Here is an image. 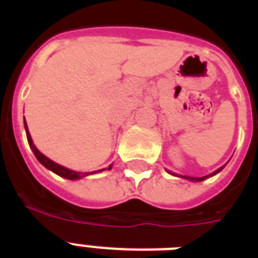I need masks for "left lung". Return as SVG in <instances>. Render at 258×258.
I'll return each instance as SVG.
<instances>
[{
	"mask_svg": "<svg viewBox=\"0 0 258 258\" xmlns=\"http://www.w3.org/2000/svg\"><path fill=\"white\" fill-rule=\"evenodd\" d=\"M221 170H222V167H221V169H218V170H217V171H214V172H213V174H210V175H208V176H212V175H214V174H217V172H220ZM205 178H206V176H204V178H188V179H191V180H204Z\"/></svg>",
	"mask_w": 258,
	"mask_h": 258,
	"instance_id": "1",
	"label": "left lung"
}]
</instances>
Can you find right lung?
I'll return each instance as SVG.
<instances>
[{
	"label": "right lung",
	"mask_w": 258,
	"mask_h": 258,
	"mask_svg": "<svg viewBox=\"0 0 258 258\" xmlns=\"http://www.w3.org/2000/svg\"><path fill=\"white\" fill-rule=\"evenodd\" d=\"M24 124H25L28 143H29L30 149H32L33 154L36 155V158H37L38 162H40L42 166H45L46 169H49L50 171H53L54 174H57V175L62 176V178H67V179H80V178H83V176L88 175L87 172L86 174H82V172H76V171H72V170H70V169H66V167H62V166L57 165V163H54L53 161H50L49 158H46L45 155H42V154L40 153V151H38L36 147H34L33 142H32V138H30L29 131H28V127H26L25 119H24ZM111 167H112V166H109L108 170H111ZM89 174H92V172H89Z\"/></svg>",
	"instance_id": "add662e5"
}]
</instances>
